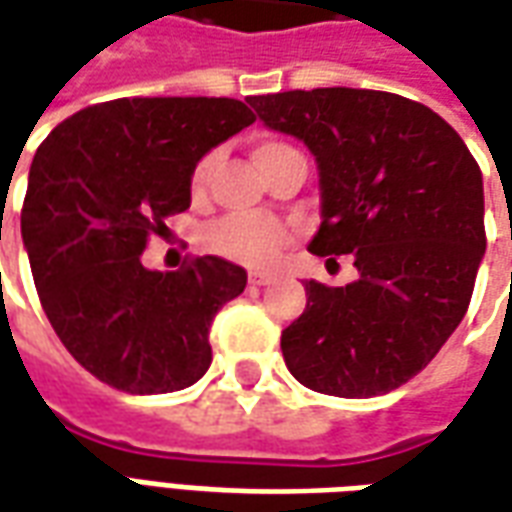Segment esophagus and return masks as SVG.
<instances>
[{
  "label": "esophagus",
  "instance_id": "obj_1",
  "mask_svg": "<svg viewBox=\"0 0 512 512\" xmlns=\"http://www.w3.org/2000/svg\"><path fill=\"white\" fill-rule=\"evenodd\" d=\"M266 282H271L268 271H249V285H266Z\"/></svg>",
  "mask_w": 512,
  "mask_h": 512
}]
</instances>
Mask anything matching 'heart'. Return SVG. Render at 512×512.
Masks as SVG:
<instances>
[{"label":"heart","mask_w":512,"mask_h":512,"mask_svg":"<svg viewBox=\"0 0 512 512\" xmlns=\"http://www.w3.org/2000/svg\"><path fill=\"white\" fill-rule=\"evenodd\" d=\"M288 153H296V147H290L282 139H257L252 145V156H255L257 167L266 172L274 161H279ZM219 156L208 150L205 156L197 158V164L191 167L189 175V194L194 200H202L211 186L213 169H216ZM290 244L288 224H282L274 216H263V213H227L222 219L205 230V246L213 255L233 260L241 266H268L279 257V252Z\"/></svg>","instance_id":"heart-1"}]
</instances>
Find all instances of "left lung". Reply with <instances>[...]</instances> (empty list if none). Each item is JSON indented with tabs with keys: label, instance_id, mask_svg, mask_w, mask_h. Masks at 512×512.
<instances>
[{
	"label": "left lung",
	"instance_id": "obj_1",
	"mask_svg": "<svg viewBox=\"0 0 512 512\" xmlns=\"http://www.w3.org/2000/svg\"><path fill=\"white\" fill-rule=\"evenodd\" d=\"M257 117L310 147L323 222L310 252L354 260L345 288L310 279L282 332L285 365L315 392L376 397L447 343L485 252L483 175L458 131L403 95L351 87L252 95Z\"/></svg>",
	"mask_w": 512,
	"mask_h": 512
}]
</instances>
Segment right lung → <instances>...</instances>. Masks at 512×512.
<instances>
[{
  "mask_svg": "<svg viewBox=\"0 0 512 512\" xmlns=\"http://www.w3.org/2000/svg\"><path fill=\"white\" fill-rule=\"evenodd\" d=\"M252 123L235 98H117L40 142L21 238L46 318L98 381L158 395L211 367L213 315L244 293L246 271L213 255L147 271L142 252L189 208L197 158Z\"/></svg>",
  "mask_w": 512,
  "mask_h": 512,
  "instance_id": "right-lung-1",
  "label": "right lung"
}]
</instances>
